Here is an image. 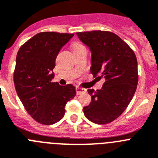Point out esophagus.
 Instances as JSON below:
<instances>
[{"mask_svg": "<svg viewBox=\"0 0 158 158\" xmlns=\"http://www.w3.org/2000/svg\"><path fill=\"white\" fill-rule=\"evenodd\" d=\"M76 94L79 95V94H84V93H86V91H87V90L84 88H81V87H76Z\"/></svg>", "mask_w": 158, "mask_h": 158, "instance_id": "34e87169", "label": "esophagus"}]
</instances>
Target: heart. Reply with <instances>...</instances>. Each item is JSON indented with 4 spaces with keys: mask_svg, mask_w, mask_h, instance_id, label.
<instances>
[{
    "mask_svg": "<svg viewBox=\"0 0 158 158\" xmlns=\"http://www.w3.org/2000/svg\"><path fill=\"white\" fill-rule=\"evenodd\" d=\"M83 45L80 44L79 43H75L73 44V48H79V47H82Z\"/></svg>",
    "mask_w": 158,
    "mask_h": 158,
    "instance_id": "1",
    "label": "heart"
}]
</instances>
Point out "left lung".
<instances>
[{
	"label": "left lung",
	"mask_w": 158,
	"mask_h": 158,
	"mask_svg": "<svg viewBox=\"0 0 158 158\" xmlns=\"http://www.w3.org/2000/svg\"><path fill=\"white\" fill-rule=\"evenodd\" d=\"M76 35L90 50V72L96 79H105L102 89L87 90L91 102L83 107V113L92 123L107 124L123 113L136 91V56L126 42L110 31L98 30Z\"/></svg>",
	"instance_id": "1"
}]
</instances>
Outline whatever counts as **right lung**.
Listing matches in <instances>:
<instances>
[{"mask_svg": "<svg viewBox=\"0 0 158 158\" xmlns=\"http://www.w3.org/2000/svg\"><path fill=\"white\" fill-rule=\"evenodd\" d=\"M74 34L40 32L19 49L16 59L15 88L24 108L32 118L52 125L64 118L65 106L76 94L75 87L52 83L56 59Z\"/></svg>", "mask_w": 158, "mask_h": 158, "instance_id": "right-lung-1", "label": "right lung"}]
</instances>
